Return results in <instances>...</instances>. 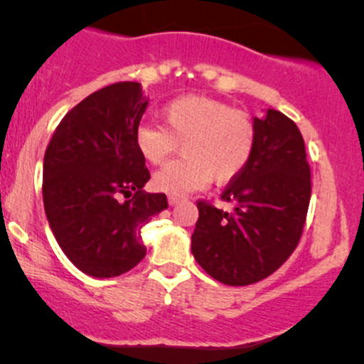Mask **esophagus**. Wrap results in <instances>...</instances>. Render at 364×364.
I'll list each match as a JSON object with an SVG mask.
<instances>
[{"instance_id": "esophagus-1", "label": "esophagus", "mask_w": 364, "mask_h": 364, "mask_svg": "<svg viewBox=\"0 0 364 364\" xmlns=\"http://www.w3.org/2000/svg\"><path fill=\"white\" fill-rule=\"evenodd\" d=\"M181 200H183L181 196H168V204H171V205L181 203Z\"/></svg>"}]
</instances>
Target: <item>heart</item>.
<instances>
[{
  "label": "heart",
  "instance_id": "1",
  "mask_svg": "<svg viewBox=\"0 0 364 364\" xmlns=\"http://www.w3.org/2000/svg\"><path fill=\"white\" fill-rule=\"evenodd\" d=\"M161 124L144 123L135 130L139 155L153 165L164 164L181 144L183 159L153 176L155 190L185 196L236 179L250 164L257 142L255 121L248 112L208 97H179L160 111Z\"/></svg>",
  "mask_w": 364,
  "mask_h": 364
}]
</instances>
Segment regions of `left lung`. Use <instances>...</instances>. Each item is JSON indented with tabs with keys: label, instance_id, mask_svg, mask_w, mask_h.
<instances>
[{
	"label": "left lung",
	"instance_id": "8db88e82",
	"mask_svg": "<svg viewBox=\"0 0 364 364\" xmlns=\"http://www.w3.org/2000/svg\"><path fill=\"white\" fill-rule=\"evenodd\" d=\"M253 121L257 142L250 164L220 196L232 211L197 200L199 220L192 234L199 266L232 287L264 280L292 255L311 197L310 165L294 121L274 109Z\"/></svg>",
	"mask_w": 364,
	"mask_h": 364
}]
</instances>
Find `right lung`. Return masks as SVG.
<instances>
[{
	"mask_svg": "<svg viewBox=\"0 0 364 364\" xmlns=\"http://www.w3.org/2000/svg\"><path fill=\"white\" fill-rule=\"evenodd\" d=\"M148 107L139 82L95 91L60 121L43 156L47 220L65 255L82 273L112 278L146 255L142 225L167 208L144 192L149 171L135 148Z\"/></svg>",
	"mask_w": 364,
	"mask_h": 364,
	"instance_id": "1",
	"label": "right lung"
}]
</instances>
